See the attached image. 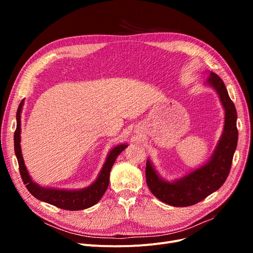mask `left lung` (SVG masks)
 Instances as JSON below:
<instances>
[{"mask_svg":"<svg viewBox=\"0 0 253 253\" xmlns=\"http://www.w3.org/2000/svg\"><path fill=\"white\" fill-rule=\"evenodd\" d=\"M207 83L218 93L224 109V128L211 160L176 181L168 182L158 176L150 160L145 166V179L153 195L159 200L175 207H187L201 202L217 191L227 179L238 142L237 111L222 80L210 73Z\"/></svg>","mask_w":253,"mask_h":253,"instance_id":"8db88e82","label":"left lung"}]
</instances>
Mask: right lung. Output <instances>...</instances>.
Wrapping results in <instances>:
<instances>
[{
  "label": "right lung",
  "instance_id": "1",
  "mask_svg": "<svg viewBox=\"0 0 253 253\" xmlns=\"http://www.w3.org/2000/svg\"><path fill=\"white\" fill-rule=\"evenodd\" d=\"M22 105H23V100L19 103L17 113H16L17 125H16V130L14 132V151L18 161L19 173L21 175L22 181L25 184L26 189H28L29 192L35 198H37L38 200H41L43 202L54 205L64 210H82L96 204L109 187L110 172L116 161L117 157L127 148V144L117 145V147H115L110 152L108 159H106V161L100 171L97 179L88 188H85L80 191H65V190H55V189H47V188L40 187V185H38L31 179L29 172L24 166L23 158L21 155L20 113H21Z\"/></svg>",
  "mask_w": 253,
  "mask_h": 253
}]
</instances>
